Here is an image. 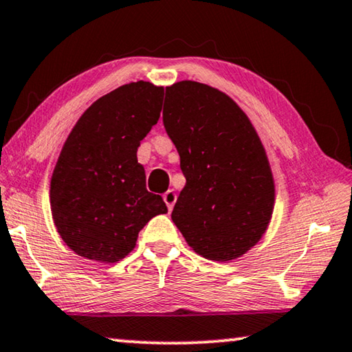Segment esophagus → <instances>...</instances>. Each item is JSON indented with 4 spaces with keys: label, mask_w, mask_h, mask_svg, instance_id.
I'll return each instance as SVG.
<instances>
[{
    "label": "esophagus",
    "mask_w": 352,
    "mask_h": 352,
    "mask_svg": "<svg viewBox=\"0 0 352 352\" xmlns=\"http://www.w3.org/2000/svg\"><path fill=\"white\" fill-rule=\"evenodd\" d=\"M164 201L166 207H168V210H173V207H175L176 203V193L173 192V190H168V192L164 193Z\"/></svg>",
    "instance_id": "obj_1"
}]
</instances>
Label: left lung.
Returning a JSON list of instances; mask_svg holds the SVG:
<instances>
[{
	"label": "left lung",
	"instance_id": "obj_1",
	"mask_svg": "<svg viewBox=\"0 0 352 352\" xmlns=\"http://www.w3.org/2000/svg\"><path fill=\"white\" fill-rule=\"evenodd\" d=\"M164 126L186 176L173 223L204 258L246 254L267 232L276 199L272 165L251 120L224 91L179 80L166 87Z\"/></svg>",
	"mask_w": 352,
	"mask_h": 352
}]
</instances>
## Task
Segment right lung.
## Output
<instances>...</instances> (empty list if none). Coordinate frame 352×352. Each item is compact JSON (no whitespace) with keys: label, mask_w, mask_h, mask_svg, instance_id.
Returning a JSON list of instances; mask_svg holds the SVG:
<instances>
[{"label":"right lung","mask_w":352,"mask_h":352,"mask_svg":"<svg viewBox=\"0 0 352 352\" xmlns=\"http://www.w3.org/2000/svg\"><path fill=\"white\" fill-rule=\"evenodd\" d=\"M162 101V85L124 84L85 109L68 134L51 176L50 206L57 234L74 254L122 261L143 226L166 214L137 162V148L157 123Z\"/></svg>","instance_id":"right-lung-1"}]
</instances>
